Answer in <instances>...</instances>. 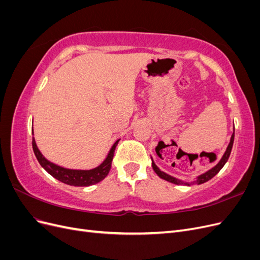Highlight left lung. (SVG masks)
<instances>
[{"label":"left lung","mask_w":260,"mask_h":260,"mask_svg":"<svg viewBox=\"0 0 260 260\" xmlns=\"http://www.w3.org/2000/svg\"><path fill=\"white\" fill-rule=\"evenodd\" d=\"M233 141H234V132L232 133L231 139H230V142H229V144H228V146H226V148H225V152L223 153V155H222L221 158H220V160L215 165L214 167L210 168V169L207 170V171H205V172H204V174H202V175L198 176L196 178H194L193 181H191V182H186V181H184V180H180V179H178V178H175V177H172V176L166 174V172L161 171L158 167H157V165L154 162V160H153V158H152V156H151V158H152V167H153L154 171L156 172V175L158 176L159 178L168 181V182L177 184V185H187V186H191V185H193V184H202V183H205V182H207L208 180H210L211 178H214V177L218 174V172H219L220 170H221V168L224 166L225 162L228 161V159H229V156H230V154H231V149H232V146H233Z\"/></svg>","instance_id":"1"}]
</instances>
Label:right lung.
<instances>
[{"mask_svg": "<svg viewBox=\"0 0 260 260\" xmlns=\"http://www.w3.org/2000/svg\"><path fill=\"white\" fill-rule=\"evenodd\" d=\"M32 135H34V130H32ZM119 141L120 139L117 140L113 144L111 149H109L106 158L102 161L98 167L92 168V169H69L50 161L49 159H46L43 156V154L40 152V149H39L36 143L35 137L32 138V147L39 164H40L42 168L46 172H49L52 177H54L55 179L60 181V182L68 185L90 186L101 182V181L105 179V177L108 175V172L112 167L114 152Z\"/></svg>", "mask_w": 260, "mask_h": 260, "instance_id": "obj_1", "label": "right lung"}]
</instances>
